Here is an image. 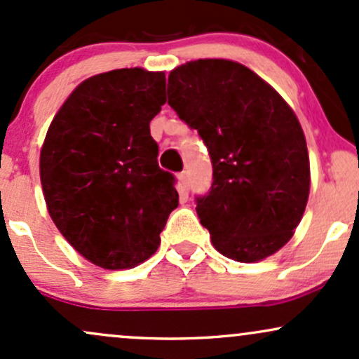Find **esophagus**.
Here are the masks:
<instances>
[{"instance_id":"1","label":"esophagus","mask_w":359,"mask_h":359,"mask_svg":"<svg viewBox=\"0 0 359 359\" xmlns=\"http://www.w3.org/2000/svg\"><path fill=\"white\" fill-rule=\"evenodd\" d=\"M179 180H180V185H182L184 189H189V184H191V180H189V172H180L179 174Z\"/></svg>"}]
</instances>
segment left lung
Returning <instances> with one entry per match:
<instances>
[{"mask_svg": "<svg viewBox=\"0 0 359 359\" xmlns=\"http://www.w3.org/2000/svg\"><path fill=\"white\" fill-rule=\"evenodd\" d=\"M167 94L211 156L212 184L196 211L214 248L241 263L273 255L299 226L311 189L295 113L262 77L224 59L174 69Z\"/></svg>", "mask_w": 359, "mask_h": 359, "instance_id": "left-lung-1", "label": "left lung"}]
</instances>
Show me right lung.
Returning a JSON list of instances; mask_svg holds the SVG:
<instances>
[{
    "mask_svg": "<svg viewBox=\"0 0 359 359\" xmlns=\"http://www.w3.org/2000/svg\"><path fill=\"white\" fill-rule=\"evenodd\" d=\"M163 93V72L97 74L74 89L45 137L40 180L48 214L101 269H133L150 258L179 205L175 177L158 167L150 135Z\"/></svg>",
    "mask_w": 359,
    "mask_h": 359,
    "instance_id": "right-lung-1",
    "label": "right lung"
}]
</instances>
